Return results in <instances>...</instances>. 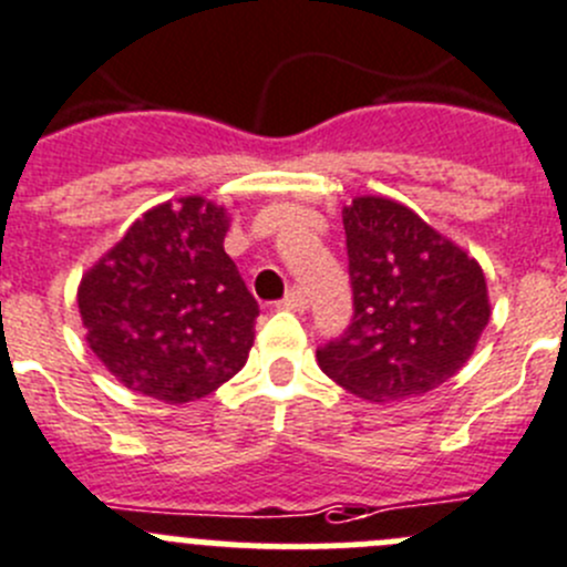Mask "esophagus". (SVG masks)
I'll return each mask as SVG.
<instances>
[{
	"instance_id": "34e87169",
	"label": "esophagus",
	"mask_w": 567,
	"mask_h": 567,
	"mask_svg": "<svg viewBox=\"0 0 567 567\" xmlns=\"http://www.w3.org/2000/svg\"><path fill=\"white\" fill-rule=\"evenodd\" d=\"M279 307H282V310H290V312H301V310H305V307H307L305 290L293 288L288 296H285L282 305H279Z\"/></svg>"
}]
</instances>
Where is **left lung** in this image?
Masks as SVG:
<instances>
[{"label": "left lung", "instance_id": "8db88e82", "mask_svg": "<svg viewBox=\"0 0 567 567\" xmlns=\"http://www.w3.org/2000/svg\"><path fill=\"white\" fill-rule=\"evenodd\" d=\"M354 321L318 349L332 382L377 404L441 388L491 321L480 260L388 196L343 205Z\"/></svg>", "mask_w": 567, "mask_h": 567}]
</instances>
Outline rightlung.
I'll return each instance as SVG.
<instances>
[{
  "label": "right lung",
  "mask_w": 567,
  "mask_h": 567,
  "mask_svg": "<svg viewBox=\"0 0 567 567\" xmlns=\"http://www.w3.org/2000/svg\"><path fill=\"white\" fill-rule=\"evenodd\" d=\"M229 221L199 194L163 202L82 274L85 343L132 393L188 404L249 360L260 310L224 251Z\"/></svg>",
  "instance_id": "add662e5"
}]
</instances>
